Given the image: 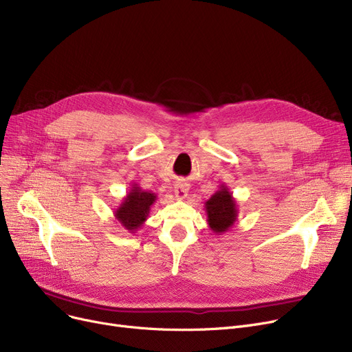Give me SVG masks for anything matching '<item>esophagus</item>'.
Segmentation results:
<instances>
[{"mask_svg": "<svg viewBox=\"0 0 352 352\" xmlns=\"http://www.w3.org/2000/svg\"><path fill=\"white\" fill-rule=\"evenodd\" d=\"M188 190H190V188H188L187 184L178 182L177 186H175V188H174V194H175V197H177L178 199H184V198H187Z\"/></svg>", "mask_w": 352, "mask_h": 352, "instance_id": "obj_1", "label": "esophagus"}]
</instances>
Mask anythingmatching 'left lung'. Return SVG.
I'll use <instances>...</instances> for the list:
<instances>
[{"label": "left lung", "instance_id": "left-lung-1", "mask_svg": "<svg viewBox=\"0 0 352 352\" xmlns=\"http://www.w3.org/2000/svg\"><path fill=\"white\" fill-rule=\"evenodd\" d=\"M206 212L208 226L214 234L221 235L232 228L238 218V206L226 184H221L219 190L206 201Z\"/></svg>", "mask_w": 352, "mask_h": 352}]
</instances>
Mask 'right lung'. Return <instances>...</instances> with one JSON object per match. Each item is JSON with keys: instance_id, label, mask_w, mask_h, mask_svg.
<instances>
[{"instance_id": "add662e5", "label": "right lung", "mask_w": 352, "mask_h": 352, "mask_svg": "<svg viewBox=\"0 0 352 352\" xmlns=\"http://www.w3.org/2000/svg\"><path fill=\"white\" fill-rule=\"evenodd\" d=\"M155 201V192L144 191L138 187V184H133L131 190L122 198L120 207L114 211V217L124 230L134 234L146 221Z\"/></svg>"}]
</instances>
